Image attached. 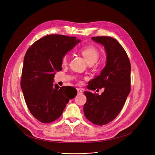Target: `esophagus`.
Masks as SVG:
<instances>
[{
	"instance_id": "34e87169",
	"label": "esophagus",
	"mask_w": 155,
	"mask_h": 155,
	"mask_svg": "<svg viewBox=\"0 0 155 155\" xmlns=\"http://www.w3.org/2000/svg\"><path fill=\"white\" fill-rule=\"evenodd\" d=\"M77 90L78 94H83V91L80 89V88H77Z\"/></svg>"
}]
</instances>
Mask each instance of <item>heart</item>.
I'll return each instance as SVG.
<instances>
[{
	"mask_svg": "<svg viewBox=\"0 0 155 155\" xmlns=\"http://www.w3.org/2000/svg\"><path fill=\"white\" fill-rule=\"evenodd\" d=\"M80 52L86 60L88 64L93 65L95 64L99 58L100 53L98 49L93 45H88L82 47L80 49ZM69 57V54L67 53L63 54L61 59V62L63 64L67 63Z\"/></svg>",
	"mask_w": 155,
	"mask_h": 155,
	"instance_id": "1",
	"label": "heart"
}]
</instances>
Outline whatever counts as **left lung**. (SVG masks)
<instances>
[{
  "mask_svg": "<svg viewBox=\"0 0 155 155\" xmlns=\"http://www.w3.org/2000/svg\"><path fill=\"white\" fill-rule=\"evenodd\" d=\"M91 38L104 46L106 65L99 75L89 81L87 87L90 90L103 87L104 91L101 95L83 92L86 97L83 112L90 121L102 126L114 120L124 106L130 91V64L116 39L106 36Z\"/></svg>",
  "mask_w": 155,
  "mask_h": 155,
  "instance_id": "left-lung-1",
  "label": "left lung"
}]
</instances>
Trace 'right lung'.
<instances>
[{"instance_id": "1", "label": "right lung", "mask_w": 155, "mask_h": 155, "mask_svg": "<svg viewBox=\"0 0 155 155\" xmlns=\"http://www.w3.org/2000/svg\"><path fill=\"white\" fill-rule=\"evenodd\" d=\"M80 42L75 37L49 35L36 41L26 51L21 87L30 112L41 123L58 119L77 94L75 90L68 96L65 86L59 87L53 81L55 72L62 71L63 54Z\"/></svg>"}]
</instances>
